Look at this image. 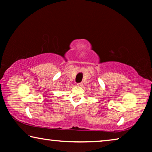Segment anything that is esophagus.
Here are the masks:
<instances>
[{"label": "esophagus", "mask_w": 152, "mask_h": 152, "mask_svg": "<svg viewBox=\"0 0 152 152\" xmlns=\"http://www.w3.org/2000/svg\"><path fill=\"white\" fill-rule=\"evenodd\" d=\"M78 86H83V83H82V82H80V83H78Z\"/></svg>", "instance_id": "34e87169"}]
</instances>
